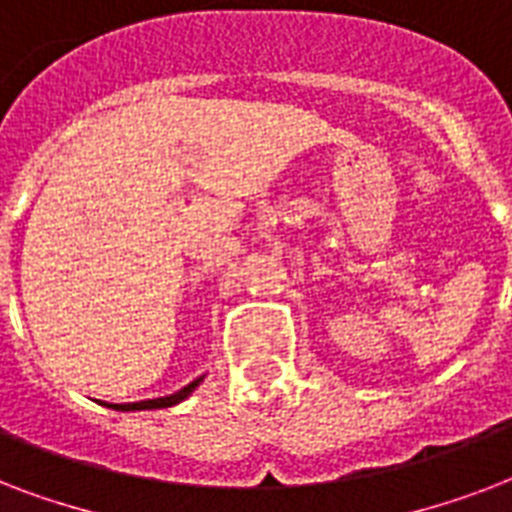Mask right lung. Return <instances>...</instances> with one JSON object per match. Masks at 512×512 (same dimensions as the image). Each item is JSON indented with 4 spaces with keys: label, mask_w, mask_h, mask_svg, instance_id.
Listing matches in <instances>:
<instances>
[{
    "label": "right lung",
    "mask_w": 512,
    "mask_h": 512,
    "mask_svg": "<svg viewBox=\"0 0 512 512\" xmlns=\"http://www.w3.org/2000/svg\"><path fill=\"white\" fill-rule=\"evenodd\" d=\"M201 380H204V374H201V377H196L193 382H188L185 388H180L177 393H172V396L146 398V401H135V404H106V406L108 409H116V412H146V409H167V406L180 404V401H185V398L191 396L193 390L201 385Z\"/></svg>",
    "instance_id": "add662e5"
}]
</instances>
